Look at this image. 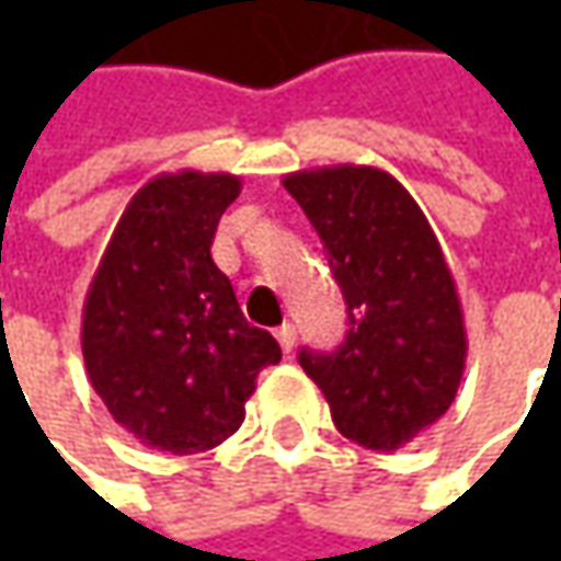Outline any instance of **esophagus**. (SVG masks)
<instances>
[{
  "mask_svg": "<svg viewBox=\"0 0 561 561\" xmlns=\"http://www.w3.org/2000/svg\"><path fill=\"white\" fill-rule=\"evenodd\" d=\"M277 343H280L284 353H293V346H296V328H293L290 321L277 328Z\"/></svg>",
  "mask_w": 561,
  "mask_h": 561,
  "instance_id": "esophagus-1",
  "label": "esophagus"
}]
</instances>
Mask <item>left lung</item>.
<instances>
[{
    "label": "left lung",
    "instance_id": "obj_1",
    "mask_svg": "<svg viewBox=\"0 0 561 561\" xmlns=\"http://www.w3.org/2000/svg\"><path fill=\"white\" fill-rule=\"evenodd\" d=\"M284 186L328 249L350 309L334 353L302 350L336 431L365 449H399L453 405L468 356L453 271L419 203L371 164L309 168Z\"/></svg>",
    "mask_w": 561,
    "mask_h": 561
}]
</instances>
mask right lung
<instances>
[{
	"label": "right lung",
	"instance_id": "1",
	"mask_svg": "<svg viewBox=\"0 0 561 561\" xmlns=\"http://www.w3.org/2000/svg\"><path fill=\"white\" fill-rule=\"evenodd\" d=\"M237 174L174 171L127 203L90 280L80 350L90 383L124 431L171 456L225 443L277 340L252 328L211 262Z\"/></svg>",
	"mask_w": 561,
	"mask_h": 561
}]
</instances>
